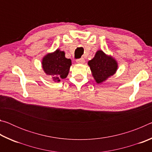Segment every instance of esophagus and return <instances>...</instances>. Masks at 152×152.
I'll return each instance as SVG.
<instances>
[{"label":"esophagus","mask_w":152,"mask_h":152,"mask_svg":"<svg viewBox=\"0 0 152 152\" xmlns=\"http://www.w3.org/2000/svg\"><path fill=\"white\" fill-rule=\"evenodd\" d=\"M84 61H85V60H84V58H79L76 60V62L78 64H84Z\"/></svg>","instance_id":"obj_1"}]
</instances>
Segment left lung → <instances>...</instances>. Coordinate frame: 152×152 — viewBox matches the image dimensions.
<instances>
[{
	"label": "left lung",
	"instance_id": "8db88e82",
	"mask_svg": "<svg viewBox=\"0 0 152 152\" xmlns=\"http://www.w3.org/2000/svg\"><path fill=\"white\" fill-rule=\"evenodd\" d=\"M92 74L98 84L101 83L113 76L117 70V63L115 59L99 50L94 58L88 61Z\"/></svg>",
	"mask_w": 152,
	"mask_h": 152
}]
</instances>
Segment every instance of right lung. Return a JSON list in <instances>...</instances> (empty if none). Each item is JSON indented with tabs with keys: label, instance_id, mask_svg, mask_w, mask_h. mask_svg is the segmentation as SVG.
<instances>
[{
	"label": "right lung",
	"instance_id": "right-lung-1",
	"mask_svg": "<svg viewBox=\"0 0 152 152\" xmlns=\"http://www.w3.org/2000/svg\"><path fill=\"white\" fill-rule=\"evenodd\" d=\"M71 65L70 59L66 58L64 51L58 49L53 53L46 55L42 60L43 70L56 82H60L61 79L66 78Z\"/></svg>",
	"mask_w": 152,
	"mask_h": 152
}]
</instances>
